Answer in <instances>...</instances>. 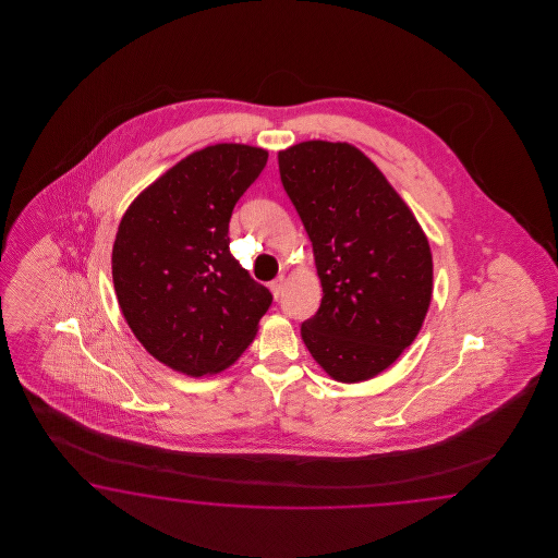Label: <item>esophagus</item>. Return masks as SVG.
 <instances>
[{
	"label": "esophagus",
	"instance_id": "obj_1",
	"mask_svg": "<svg viewBox=\"0 0 558 558\" xmlns=\"http://www.w3.org/2000/svg\"><path fill=\"white\" fill-rule=\"evenodd\" d=\"M284 282H287V278H284V276H278L276 280H271L270 290L271 294H274V299H278V296L282 294V288H284Z\"/></svg>",
	"mask_w": 558,
	"mask_h": 558
}]
</instances>
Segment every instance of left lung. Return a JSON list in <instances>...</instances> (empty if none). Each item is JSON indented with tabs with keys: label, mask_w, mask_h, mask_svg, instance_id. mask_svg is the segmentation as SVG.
I'll use <instances>...</instances> for the list:
<instances>
[{
	"label": "left lung",
	"mask_w": 558,
	"mask_h": 558,
	"mask_svg": "<svg viewBox=\"0 0 558 558\" xmlns=\"http://www.w3.org/2000/svg\"><path fill=\"white\" fill-rule=\"evenodd\" d=\"M278 166L322 280V306L301 327L304 345L333 380H371L422 329L434 290L427 236L350 143L303 141L278 153Z\"/></svg>",
	"instance_id": "1"
}]
</instances>
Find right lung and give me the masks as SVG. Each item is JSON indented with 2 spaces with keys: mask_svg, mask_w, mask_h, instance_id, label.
Instances as JSON below:
<instances>
[{
  "mask_svg": "<svg viewBox=\"0 0 558 558\" xmlns=\"http://www.w3.org/2000/svg\"><path fill=\"white\" fill-rule=\"evenodd\" d=\"M268 151L217 143L184 157L145 187L120 220L112 280L120 311L149 354L186 376L229 368L270 308L229 252L236 201Z\"/></svg>",
  "mask_w": 558,
  "mask_h": 558,
  "instance_id": "1",
  "label": "right lung"
}]
</instances>
